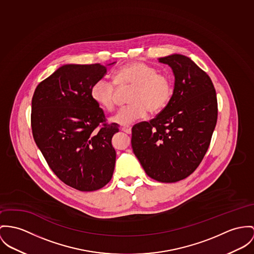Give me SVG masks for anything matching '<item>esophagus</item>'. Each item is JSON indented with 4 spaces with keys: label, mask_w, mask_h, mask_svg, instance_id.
Returning <instances> with one entry per match:
<instances>
[{
    "label": "esophagus",
    "mask_w": 254,
    "mask_h": 254,
    "mask_svg": "<svg viewBox=\"0 0 254 254\" xmlns=\"http://www.w3.org/2000/svg\"><path fill=\"white\" fill-rule=\"evenodd\" d=\"M122 130L127 134H130L131 133V127H122Z\"/></svg>",
    "instance_id": "34e87169"
}]
</instances>
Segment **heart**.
I'll list each match as a JSON object with an SVG mask.
<instances>
[{
	"instance_id": "heart-1",
	"label": "heart",
	"mask_w": 254,
	"mask_h": 254,
	"mask_svg": "<svg viewBox=\"0 0 254 254\" xmlns=\"http://www.w3.org/2000/svg\"><path fill=\"white\" fill-rule=\"evenodd\" d=\"M115 83L120 87L132 86L128 101L131 103L122 108L112 118V122L121 126H129L147 116V112L156 113L165 107L172 95L170 78L158 73L155 67L143 63L131 62L121 66L114 74ZM91 98L99 107L113 111L116 106L114 83L99 78L91 87Z\"/></svg>"
}]
</instances>
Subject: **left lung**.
Here are the masks:
<instances>
[{
  "label": "left lung",
  "instance_id": "left-lung-1",
  "mask_svg": "<svg viewBox=\"0 0 254 254\" xmlns=\"http://www.w3.org/2000/svg\"><path fill=\"white\" fill-rule=\"evenodd\" d=\"M175 82L165 108L150 122L133 126L131 147L146 174L161 183L190 175L205 156L217 119L215 87L209 75L184 55L158 59Z\"/></svg>",
  "mask_w": 254,
  "mask_h": 254
}]
</instances>
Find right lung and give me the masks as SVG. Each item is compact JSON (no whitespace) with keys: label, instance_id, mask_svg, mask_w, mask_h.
<instances>
[{"label":"right lung","instance_id":"right-lung-1","mask_svg":"<svg viewBox=\"0 0 254 254\" xmlns=\"http://www.w3.org/2000/svg\"><path fill=\"white\" fill-rule=\"evenodd\" d=\"M106 72L99 64H64L39 83L32 99L37 146L55 175L80 191L103 188L114 172L111 140L119 126L104 124L103 110L90 93Z\"/></svg>","mask_w":254,"mask_h":254}]
</instances>
